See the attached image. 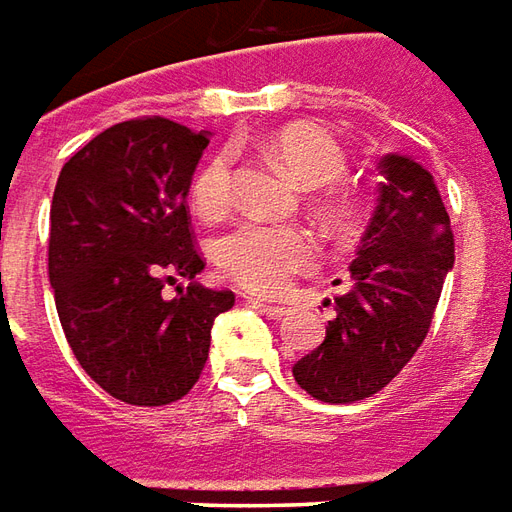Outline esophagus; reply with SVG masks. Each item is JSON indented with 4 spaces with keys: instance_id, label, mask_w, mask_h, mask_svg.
Masks as SVG:
<instances>
[{
    "instance_id": "1",
    "label": "esophagus",
    "mask_w": 512,
    "mask_h": 512,
    "mask_svg": "<svg viewBox=\"0 0 512 512\" xmlns=\"http://www.w3.org/2000/svg\"><path fill=\"white\" fill-rule=\"evenodd\" d=\"M250 303H253V308H259L262 314H267L270 320H284V317H289V308L284 306H267L262 300H250Z\"/></svg>"
}]
</instances>
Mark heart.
Returning <instances> with one entry per match:
<instances>
[{"label":"heart","mask_w":512,"mask_h":512,"mask_svg":"<svg viewBox=\"0 0 512 512\" xmlns=\"http://www.w3.org/2000/svg\"><path fill=\"white\" fill-rule=\"evenodd\" d=\"M267 148L308 190L339 181L347 168L339 143L317 126H286L267 140ZM231 184L234 162L228 151H220L195 173L190 187L192 204L201 215L217 217L231 201ZM317 250V239L306 228L242 220L217 239L215 259L223 275L234 284L259 295H278L297 273L317 262Z\"/></svg>","instance_id":"obj_1"}]
</instances>
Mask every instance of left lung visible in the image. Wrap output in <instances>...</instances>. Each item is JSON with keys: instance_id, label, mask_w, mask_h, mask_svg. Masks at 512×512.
<instances>
[{"instance_id": "1", "label": "left lung", "mask_w": 512, "mask_h": 512, "mask_svg": "<svg viewBox=\"0 0 512 512\" xmlns=\"http://www.w3.org/2000/svg\"><path fill=\"white\" fill-rule=\"evenodd\" d=\"M378 204L350 264V289L317 350L295 366L314 400L355 402L378 394L413 358L455 264L447 206L430 170L408 154L378 162Z\"/></svg>"}]
</instances>
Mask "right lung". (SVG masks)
I'll return each mask as SVG.
<instances>
[{"label": "right lung", "instance_id": "add662e5", "mask_svg": "<svg viewBox=\"0 0 512 512\" xmlns=\"http://www.w3.org/2000/svg\"><path fill=\"white\" fill-rule=\"evenodd\" d=\"M206 146L209 132L159 115L115 123L65 162L54 187L49 281L60 325L82 369L129 405L181 400L201 378L215 317L234 306L231 289L195 281L204 259L187 192Z\"/></svg>", "mask_w": 512, "mask_h": 512}]
</instances>
